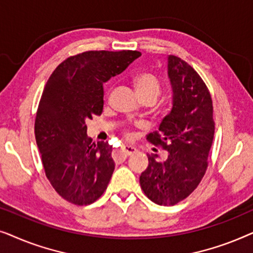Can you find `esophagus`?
Returning <instances> with one entry per match:
<instances>
[{"mask_svg":"<svg viewBox=\"0 0 253 253\" xmlns=\"http://www.w3.org/2000/svg\"><path fill=\"white\" fill-rule=\"evenodd\" d=\"M121 152H122V154L126 155V157H129V155L137 153V148L131 146V145H124V146L121 147Z\"/></svg>","mask_w":253,"mask_h":253,"instance_id":"obj_1","label":"esophagus"}]
</instances>
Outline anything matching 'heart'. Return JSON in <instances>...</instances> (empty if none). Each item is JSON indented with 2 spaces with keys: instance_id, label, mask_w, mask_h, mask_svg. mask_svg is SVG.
Here are the masks:
<instances>
[{
  "instance_id": "b5f03b06",
  "label": "heart",
  "mask_w": 253,
  "mask_h": 253,
  "mask_svg": "<svg viewBox=\"0 0 253 253\" xmlns=\"http://www.w3.org/2000/svg\"><path fill=\"white\" fill-rule=\"evenodd\" d=\"M134 88L139 96L154 95L160 93V82L151 72H139L133 77Z\"/></svg>"
}]
</instances>
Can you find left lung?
Returning a JSON list of instances; mask_svg holds the SVG:
<instances>
[{
  "label": "left lung",
  "instance_id": "left-lung-1",
  "mask_svg": "<svg viewBox=\"0 0 253 253\" xmlns=\"http://www.w3.org/2000/svg\"><path fill=\"white\" fill-rule=\"evenodd\" d=\"M168 78L172 106L147 140L168 152L165 161L148 154V166L139 182L145 195L158 205L172 206L193 192L207 168L213 143L212 98L205 83L191 65L168 56Z\"/></svg>",
  "mask_w": 253,
  "mask_h": 253
}]
</instances>
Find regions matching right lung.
<instances>
[{
    "label": "right lung",
    "instance_id": "add662e5",
    "mask_svg": "<svg viewBox=\"0 0 253 253\" xmlns=\"http://www.w3.org/2000/svg\"><path fill=\"white\" fill-rule=\"evenodd\" d=\"M137 50H91L62 62L50 75L38 107L36 140L47 178L62 198L89 205L115 169L112 146L86 136V121L101 115L103 83L140 56Z\"/></svg>",
    "mask_w": 253,
    "mask_h": 253
}]
</instances>
